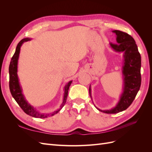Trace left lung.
<instances>
[{
	"instance_id": "obj_1",
	"label": "left lung",
	"mask_w": 152,
	"mask_h": 152,
	"mask_svg": "<svg viewBox=\"0 0 152 152\" xmlns=\"http://www.w3.org/2000/svg\"><path fill=\"white\" fill-rule=\"evenodd\" d=\"M112 32L117 35V44L110 43V46L115 52L124 53V85L122 93L115 107L110 110H100L94 105L99 111L105 113H117L126 110L134 101L141 82V55L135 40L131 35L122 31L113 30ZM91 93L90 85L89 94L91 97Z\"/></svg>"
}]
</instances>
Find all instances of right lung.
Instances as JSON below:
<instances>
[{
    "instance_id": "obj_1",
    "label": "right lung",
    "mask_w": 152,
    "mask_h": 152,
    "mask_svg": "<svg viewBox=\"0 0 152 152\" xmlns=\"http://www.w3.org/2000/svg\"><path fill=\"white\" fill-rule=\"evenodd\" d=\"M31 40V39L30 38L23 39H22L17 45L15 53L11 58L10 67H9V73H10V89L12 97L15 99L17 103L19 104L21 108L25 112V113H26L27 115H28L35 118H48V117L53 116L54 115L58 113L60 111V110H61V108L63 107V106L65 105L67 99L69 87H70L72 84V80L68 82L65 86V87H64V91H65V92H64L63 103L60 106V108L57 110L56 111L50 113H42L39 112L37 110H36V108L33 107V106H31L30 104H29L25 99L23 94L22 93V89L20 84L19 79H18L17 72L18 62L20 56V48L22 44L24 42Z\"/></svg>"
}]
</instances>
